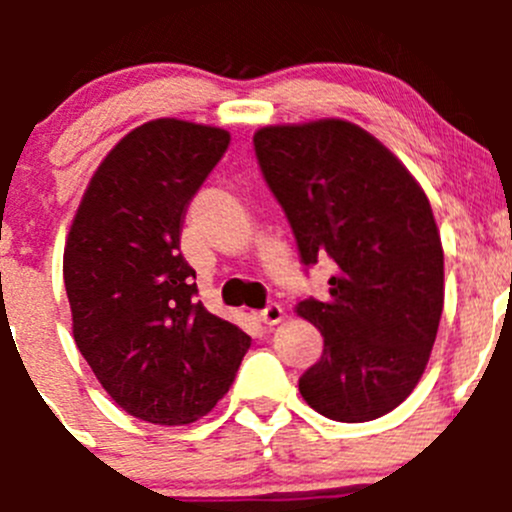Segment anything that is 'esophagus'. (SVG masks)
Wrapping results in <instances>:
<instances>
[{
    "instance_id": "1",
    "label": "esophagus",
    "mask_w": 512,
    "mask_h": 512,
    "mask_svg": "<svg viewBox=\"0 0 512 512\" xmlns=\"http://www.w3.org/2000/svg\"><path fill=\"white\" fill-rule=\"evenodd\" d=\"M257 317H260V322L267 324V327H275V324H280L282 317H285V309H282L280 304H267Z\"/></svg>"
}]
</instances>
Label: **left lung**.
I'll return each mask as SVG.
<instances>
[{
    "label": "left lung",
    "instance_id": "8db88e82",
    "mask_svg": "<svg viewBox=\"0 0 512 512\" xmlns=\"http://www.w3.org/2000/svg\"><path fill=\"white\" fill-rule=\"evenodd\" d=\"M252 141L304 265H337L324 302L294 307L324 337L299 394L334 421L389 414L416 389L443 312V247L426 193L344 118L265 126Z\"/></svg>",
    "mask_w": 512,
    "mask_h": 512
}]
</instances>
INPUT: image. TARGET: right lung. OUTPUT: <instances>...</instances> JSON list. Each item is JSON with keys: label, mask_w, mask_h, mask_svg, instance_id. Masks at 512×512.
<instances>
[{"label": "right lung", "mask_w": 512, "mask_h": 512, "mask_svg": "<svg viewBox=\"0 0 512 512\" xmlns=\"http://www.w3.org/2000/svg\"><path fill=\"white\" fill-rule=\"evenodd\" d=\"M227 146L225 128L180 118L133 128L91 175L66 237L76 347L123 411L158 426L208 414L250 349L195 299L180 255L185 208Z\"/></svg>", "instance_id": "obj_1"}]
</instances>
